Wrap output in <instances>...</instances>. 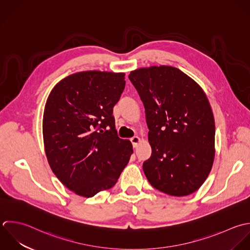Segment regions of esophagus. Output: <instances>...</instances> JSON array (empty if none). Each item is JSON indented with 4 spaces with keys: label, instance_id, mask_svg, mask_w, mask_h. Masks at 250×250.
Listing matches in <instances>:
<instances>
[{
    "label": "esophagus",
    "instance_id": "1",
    "mask_svg": "<svg viewBox=\"0 0 250 250\" xmlns=\"http://www.w3.org/2000/svg\"><path fill=\"white\" fill-rule=\"evenodd\" d=\"M140 141H141V139H140L138 136H134V137L130 138V142L132 143V146H133L134 148H136V147L138 146V144L140 143Z\"/></svg>",
    "mask_w": 250,
    "mask_h": 250
}]
</instances>
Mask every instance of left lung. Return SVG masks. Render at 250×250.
<instances>
[{"instance_id": "left-lung-1", "label": "left lung", "mask_w": 250, "mask_h": 250, "mask_svg": "<svg viewBox=\"0 0 250 250\" xmlns=\"http://www.w3.org/2000/svg\"><path fill=\"white\" fill-rule=\"evenodd\" d=\"M128 79L145 108L152 155L143 170L149 183L175 197L196 192L215 155V124L206 93L171 66L137 69Z\"/></svg>"}]
</instances>
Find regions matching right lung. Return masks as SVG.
Instances as JSON below:
<instances>
[{
    "label": "right lung",
    "instance_id": "obj_1",
    "mask_svg": "<svg viewBox=\"0 0 250 250\" xmlns=\"http://www.w3.org/2000/svg\"><path fill=\"white\" fill-rule=\"evenodd\" d=\"M125 85L124 73L85 71L61 80L48 95L42 118L47 162L79 196L112 188L133 152L130 141L118 136L113 116Z\"/></svg>",
    "mask_w": 250,
    "mask_h": 250
}]
</instances>
